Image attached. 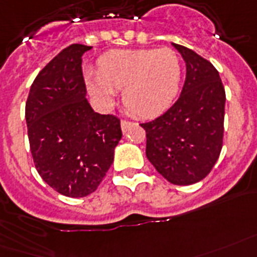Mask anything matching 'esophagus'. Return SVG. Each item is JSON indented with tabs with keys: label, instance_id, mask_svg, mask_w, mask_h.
<instances>
[{
	"label": "esophagus",
	"instance_id": "esophagus-1",
	"mask_svg": "<svg viewBox=\"0 0 257 257\" xmlns=\"http://www.w3.org/2000/svg\"><path fill=\"white\" fill-rule=\"evenodd\" d=\"M120 126H122L123 133H126V131L128 130V127L131 126V122H127V120H122V122H120Z\"/></svg>",
	"mask_w": 257,
	"mask_h": 257
}]
</instances>
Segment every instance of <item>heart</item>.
I'll list each match as a JSON object with an SVG mask.
<instances>
[{
    "instance_id": "obj_1",
    "label": "heart",
    "mask_w": 257,
    "mask_h": 257,
    "mask_svg": "<svg viewBox=\"0 0 257 257\" xmlns=\"http://www.w3.org/2000/svg\"><path fill=\"white\" fill-rule=\"evenodd\" d=\"M182 64L169 48L118 49L99 57L97 73L87 72L89 92L101 106L110 107L116 89L123 104L139 118H150L172 106L180 91Z\"/></svg>"
}]
</instances>
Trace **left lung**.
<instances>
[{
	"label": "left lung",
	"instance_id": "8db88e82",
	"mask_svg": "<svg viewBox=\"0 0 257 257\" xmlns=\"http://www.w3.org/2000/svg\"><path fill=\"white\" fill-rule=\"evenodd\" d=\"M186 64L178 100L151 122L146 131V157L161 176L174 185L204 180L217 162L224 137L225 89L210 61L173 44Z\"/></svg>",
	"mask_w": 257,
	"mask_h": 257
}]
</instances>
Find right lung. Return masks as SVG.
<instances>
[{"instance_id":"1","label":"right lung","mask_w":257,"mask_h":257,"mask_svg":"<svg viewBox=\"0 0 257 257\" xmlns=\"http://www.w3.org/2000/svg\"><path fill=\"white\" fill-rule=\"evenodd\" d=\"M92 47L72 44L36 76L25 119L35 166L51 188L67 197L95 192L114 162L120 120L87 100L81 56Z\"/></svg>"}]
</instances>
